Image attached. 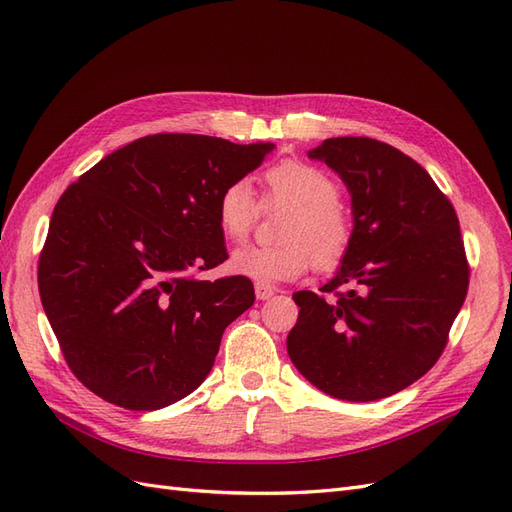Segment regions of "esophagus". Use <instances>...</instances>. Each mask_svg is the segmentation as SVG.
<instances>
[{
    "mask_svg": "<svg viewBox=\"0 0 512 512\" xmlns=\"http://www.w3.org/2000/svg\"><path fill=\"white\" fill-rule=\"evenodd\" d=\"M254 290H256V299H260V301H267L275 294V288H271L267 284H260V282L254 284Z\"/></svg>",
    "mask_w": 512,
    "mask_h": 512,
    "instance_id": "esophagus-1",
    "label": "esophagus"
}]
</instances>
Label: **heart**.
<instances>
[{
	"mask_svg": "<svg viewBox=\"0 0 512 512\" xmlns=\"http://www.w3.org/2000/svg\"><path fill=\"white\" fill-rule=\"evenodd\" d=\"M267 205L290 209L280 245H247L230 256L232 273L260 284L288 282L309 267L333 271L342 265L352 245V222L339 205V183L322 168L284 160L265 173ZM215 220L222 235L239 243L250 235L258 220V203L247 179L228 181L215 203Z\"/></svg>",
	"mask_w": 512,
	"mask_h": 512,
	"instance_id": "heart-1",
	"label": "heart"
}]
</instances>
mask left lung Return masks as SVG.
I'll list each match as a JSON object with an SVG mask.
<instances>
[{"label": "left lung", "instance_id": "1", "mask_svg": "<svg viewBox=\"0 0 512 512\" xmlns=\"http://www.w3.org/2000/svg\"><path fill=\"white\" fill-rule=\"evenodd\" d=\"M309 158L348 185L354 228L322 294H292L301 309L290 361L337 399L395 395L436 365L466 301L470 265L455 207L421 164L376 138H327Z\"/></svg>", "mask_w": 512, "mask_h": 512}]
</instances>
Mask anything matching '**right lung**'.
I'll list each match as a JSON object with an SVG mask.
<instances>
[{
	"instance_id": "obj_1",
	"label": "right lung",
	"mask_w": 512,
	"mask_h": 512,
	"mask_svg": "<svg viewBox=\"0 0 512 512\" xmlns=\"http://www.w3.org/2000/svg\"><path fill=\"white\" fill-rule=\"evenodd\" d=\"M271 149L151 134L61 194L38 288L61 354L91 393L126 410H158L207 378L224 329L256 299L243 275L196 277L228 258L215 203Z\"/></svg>"
}]
</instances>
